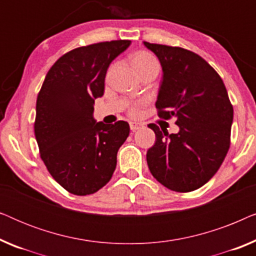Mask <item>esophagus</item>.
<instances>
[{
    "label": "esophagus",
    "mask_w": 256,
    "mask_h": 256,
    "mask_svg": "<svg viewBox=\"0 0 256 256\" xmlns=\"http://www.w3.org/2000/svg\"><path fill=\"white\" fill-rule=\"evenodd\" d=\"M129 124H130L132 132H136V130H138V129H140V128L142 127V124H140V122H135V121H132Z\"/></svg>",
    "instance_id": "1"
}]
</instances>
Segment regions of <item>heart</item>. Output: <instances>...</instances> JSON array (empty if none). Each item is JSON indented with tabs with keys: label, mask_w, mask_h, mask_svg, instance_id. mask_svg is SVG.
<instances>
[{
	"label": "heart",
	"mask_w": 256,
	"mask_h": 256,
	"mask_svg": "<svg viewBox=\"0 0 256 256\" xmlns=\"http://www.w3.org/2000/svg\"><path fill=\"white\" fill-rule=\"evenodd\" d=\"M132 62L138 73L143 71V70L146 68H158V64H157L156 59L154 58L152 54H148V52H138V54L132 56ZM132 112L135 114L138 110H136V108H134Z\"/></svg>",
	"instance_id": "obj_1"
}]
</instances>
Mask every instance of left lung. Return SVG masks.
Returning a JSON list of instances; mask_svg holds the SVG:
<instances>
[{"label":"left lung","mask_w":256,"mask_h":256,"mask_svg":"<svg viewBox=\"0 0 256 256\" xmlns=\"http://www.w3.org/2000/svg\"><path fill=\"white\" fill-rule=\"evenodd\" d=\"M162 66L156 107L163 118H176L177 134L149 124L156 142L146 152L154 177L177 192L202 188L214 176L230 148L233 107L222 78L194 52L150 44Z\"/></svg>","instance_id":"left-lung-1"}]
</instances>
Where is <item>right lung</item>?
<instances>
[{"label":"right lung","mask_w":256,"mask_h":256,"mask_svg":"<svg viewBox=\"0 0 256 256\" xmlns=\"http://www.w3.org/2000/svg\"><path fill=\"white\" fill-rule=\"evenodd\" d=\"M130 40L74 48L52 65L38 93L34 135L51 176L76 196L92 194L110 180L129 124L96 122L94 100L104 96L110 62Z\"/></svg>","instance_id":"obj_1"}]
</instances>
